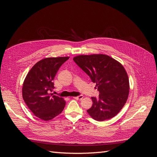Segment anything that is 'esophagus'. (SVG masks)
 <instances>
[{
  "label": "esophagus",
  "instance_id": "obj_1",
  "mask_svg": "<svg viewBox=\"0 0 157 157\" xmlns=\"http://www.w3.org/2000/svg\"><path fill=\"white\" fill-rule=\"evenodd\" d=\"M73 98H75V99H82V98H83V96H82V95H80V96H76V97H74Z\"/></svg>",
  "mask_w": 157,
  "mask_h": 157
}]
</instances>
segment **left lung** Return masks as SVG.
I'll use <instances>...</instances> for the list:
<instances>
[{"label": "left lung", "mask_w": 157, "mask_h": 157, "mask_svg": "<svg viewBox=\"0 0 157 157\" xmlns=\"http://www.w3.org/2000/svg\"><path fill=\"white\" fill-rule=\"evenodd\" d=\"M78 67L96 83L99 96L92 97L87 112L94 119L103 121L116 116L126 102L129 80L124 67L107 55H80L73 58Z\"/></svg>", "instance_id": "left-lung-1"}]
</instances>
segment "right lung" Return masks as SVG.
<instances>
[{
  "label": "right lung",
  "instance_id": "add662e5",
  "mask_svg": "<svg viewBox=\"0 0 157 157\" xmlns=\"http://www.w3.org/2000/svg\"><path fill=\"white\" fill-rule=\"evenodd\" d=\"M69 57L48 58L37 62L27 75L23 84V99L34 115L47 121L60 114L65 101L50 92L54 88L53 82L60 67Z\"/></svg>",
  "mask_w": 157,
  "mask_h": 157
}]
</instances>
